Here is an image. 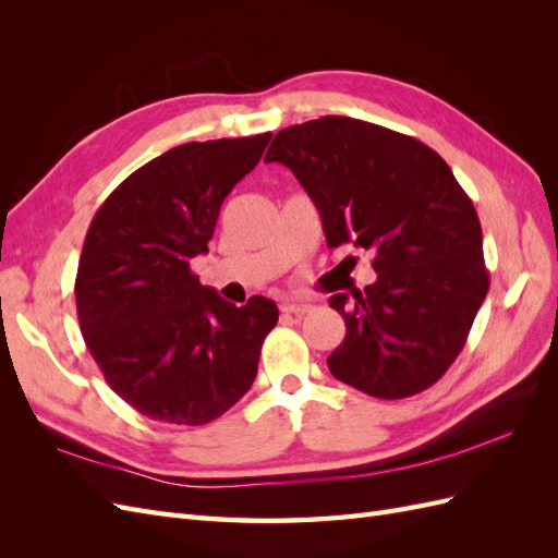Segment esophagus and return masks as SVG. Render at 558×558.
<instances>
[{"label":"esophagus","mask_w":558,"mask_h":558,"mask_svg":"<svg viewBox=\"0 0 558 558\" xmlns=\"http://www.w3.org/2000/svg\"><path fill=\"white\" fill-rule=\"evenodd\" d=\"M279 310H281V314L302 316V314H307L312 310V305H310V302H302V300H281Z\"/></svg>","instance_id":"1"}]
</instances>
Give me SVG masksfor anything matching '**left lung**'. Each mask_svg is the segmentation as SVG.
Here are the masks:
<instances>
[{
    "label": "left lung",
    "mask_w": 558,
    "mask_h": 558,
    "mask_svg": "<svg viewBox=\"0 0 558 558\" xmlns=\"http://www.w3.org/2000/svg\"><path fill=\"white\" fill-rule=\"evenodd\" d=\"M265 162L295 174L330 248L375 256V283L328 300L347 324L332 377L384 400L433 386L488 291L480 218L449 165L408 134L347 116L281 130Z\"/></svg>",
    "instance_id": "1"
}]
</instances>
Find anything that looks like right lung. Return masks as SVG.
Listing matches in <instances>:
<instances>
[{
    "label": "right lung",
    "mask_w": 558,
    "mask_h": 558,
    "mask_svg": "<svg viewBox=\"0 0 558 558\" xmlns=\"http://www.w3.org/2000/svg\"><path fill=\"white\" fill-rule=\"evenodd\" d=\"M272 134L191 142L132 172L97 209L81 251L76 312L107 384L140 414L202 426L256 379L272 300L226 302L191 272L223 199Z\"/></svg>",
    "instance_id": "1"
}]
</instances>
